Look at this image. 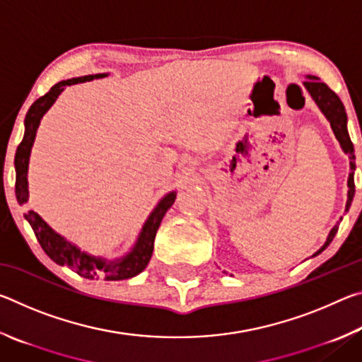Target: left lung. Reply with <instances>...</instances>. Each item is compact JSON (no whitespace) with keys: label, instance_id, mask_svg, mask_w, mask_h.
I'll list each match as a JSON object with an SVG mask.
<instances>
[{"label":"left lung","instance_id":"obj_1","mask_svg":"<svg viewBox=\"0 0 362 362\" xmlns=\"http://www.w3.org/2000/svg\"><path fill=\"white\" fill-rule=\"evenodd\" d=\"M308 81H305V88L308 89L310 95L313 97L315 102L317 103V107L321 108V112L326 115V118L330 122V127L335 134L337 140H339L343 151L346 153L348 158H350V175H348V201H346V209L351 206L353 196H354V150H353V144L350 140V136H348V129H346V113H345V107H343L341 100L339 99L332 89L329 88L326 83L317 81L315 76H308ZM339 226H334L329 233L327 241L324 243V246L317 250V254H321L324 249H326L330 243H332L334 236Z\"/></svg>","mask_w":362,"mask_h":362}]
</instances>
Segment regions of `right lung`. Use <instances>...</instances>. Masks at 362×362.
I'll return each mask as SVG.
<instances>
[{
  "instance_id": "add662e5",
  "label": "right lung",
  "mask_w": 362,
  "mask_h": 362,
  "mask_svg": "<svg viewBox=\"0 0 362 362\" xmlns=\"http://www.w3.org/2000/svg\"><path fill=\"white\" fill-rule=\"evenodd\" d=\"M107 76V73H99V75H88L81 78H73L66 79V81H60L56 86H52L51 90L46 93L38 100L33 102V105L30 107L25 116V136H23L21 145L17 146L16 151V196L19 204H25L28 201V187H27V170H28V158L30 151L35 142L36 129H38L40 121L56 99L59 94L62 93L65 86L84 83V81H93L97 78ZM175 193H169L166 198L161 199V203L158 204L155 211L151 212V216L146 220L144 225V230L140 233L139 241L136 247L132 249V252L122 257L121 260L116 262H105L103 259H95L79 250L76 246H73L69 241H65L62 236L57 235L51 226H49L45 220H42L38 214L33 211H28L23 214L28 220L30 226L35 231V236L45 252L49 255V259H52L59 265H69L73 272L78 273L79 276L86 279H99L105 278L107 281H119L127 279L144 272L145 267L148 265L153 254V243H155L156 231L159 228V223L164 217V214L169 211V207L174 204Z\"/></svg>"
}]
</instances>
